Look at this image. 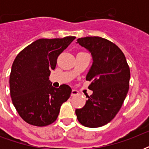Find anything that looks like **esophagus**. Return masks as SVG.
Instances as JSON below:
<instances>
[{
    "mask_svg": "<svg viewBox=\"0 0 149 149\" xmlns=\"http://www.w3.org/2000/svg\"><path fill=\"white\" fill-rule=\"evenodd\" d=\"M78 91H75V90H72V92H71V97H74V96L78 95Z\"/></svg>",
    "mask_w": 149,
    "mask_h": 149,
    "instance_id": "34e87169",
    "label": "esophagus"
}]
</instances>
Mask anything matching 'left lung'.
I'll list each match as a JSON object with an SVG mask.
<instances>
[{
	"label": "left lung",
	"instance_id": "1",
	"mask_svg": "<svg viewBox=\"0 0 149 149\" xmlns=\"http://www.w3.org/2000/svg\"><path fill=\"white\" fill-rule=\"evenodd\" d=\"M91 52L93 65L86 75L93 91L84 107L76 110L77 119L85 127H99L109 123L120 111L129 89L130 69L118 46L97 36L77 39Z\"/></svg>",
	"mask_w": 149,
	"mask_h": 149
}]
</instances>
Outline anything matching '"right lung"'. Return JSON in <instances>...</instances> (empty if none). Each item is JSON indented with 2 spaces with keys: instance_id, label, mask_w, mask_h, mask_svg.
Masks as SVG:
<instances>
[{
  "instance_id": "right-lung-1",
  "label": "right lung",
  "mask_w": 149,
  "mask_h": 149,
  "mask_svg": "<svg viewBox=\"0 0 149 149\" xmlns=\"http://www.w3.org/2000/svg\"><path fill=\"white\" fill-rule=\"evenodd\" d=\"M75 38H40L16 56L9 79L10 97L20 117L29 125L43 127L52 124L61 105L70 98V86L63 84L55 88L49 77L58 56Z\"/></svg>"
}]
</instances>
